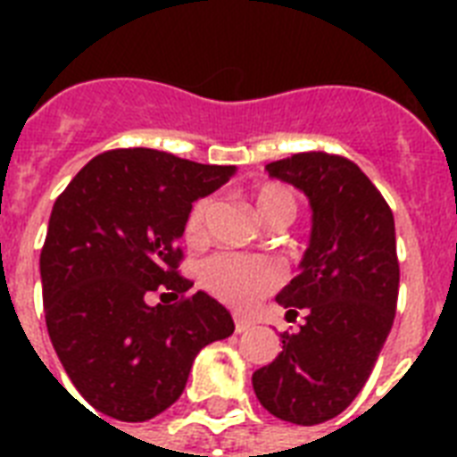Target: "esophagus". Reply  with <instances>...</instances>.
<instances>
[{"label":"esophagus","instance_id":"esophagus-1","mask_svg":"<svg viewBox=\"0 0 457 457\" xmlns=\"http://www.w3.org/2000/svg\"><path fill=\"white\" fill-rule=\"evenodd\" d=\"M251 327H253V322H251V320H246V318H235V329L239 334L242 332H246V329H251Z\"/></svg>","mask_w":457,"mask_h":457}]
</instances>
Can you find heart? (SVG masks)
Returning <instances> with one entry per match:
<instances>
[{"label":"heart","instance_id":"obj_1","mask_svg":"<svg viewBox=\"0 0 457 457\" xmlns=\"http://www.w3.org/2000/svg\"><path fill=\"white\" fill-rule=\"evenodd\" d=\"M213 211V199L194 201L185 220V239L201 244L206 239L208 215ZM253 211L268 228H287L299 213V199L292 187L282 182H265L253 192ZM201 285L220 301L237 308L256 303L261 296L279 285V270L270 261L239 253H218L201 265Z\"/></svg>","mask_w":457,"mask_h":457}]
</instances>
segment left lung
Segmentation results:
<instances>
[{"label":"left lung","instance_id":"1","mask_svg":"<svg viewBox=\"0 0 457 457\" xmlns=\"http://www.w3.org/2000/svg\"><path fill=\"white\" fill-rule=\"evenodd\" d=\"M265 170L308 196L312 229L301 272L278 294L287 318L305 312L303 325L279 334L282 353L251 382L265 411L311 427L353 403L389 337L398 301L396 228L379 189L348 158L305 152Z\"/></svg>","mask_w":457,"mask_h":457}]
</instances>
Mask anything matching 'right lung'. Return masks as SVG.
Listing matches in <instances>:
<instances>
[{
	"label": "right lung",
	"instance_id": "add662e5",
	"mask_svg": "<svg viewBox=\"0 0 457 457\" xmlns=\"http://www.w3.org/2000/svg\"><path fill=\"white\" fill-rule=\"evenodd\" d=\"M235 165H204L156 149L95 156L52 208L39 256L49 339L96 412L145 422L185 391L192 362L235 332L225 305L178 272V239L196 199ZM170 291L172 306L148 305Z\"/></svg>",
	"mask_w": 457,
	"mask_h": 457
}]
</instances>
